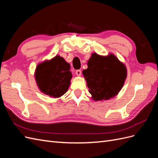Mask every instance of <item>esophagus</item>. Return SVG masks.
Here are the masks:
<instances>
[{
  "label": "esophagus",
  "instance_id": "obj_1",
  "mask_svg": "<svg viewBox=\"0 0 158 158\" xmlns=\"http://www.w3.org/2000/svg\"><path fill=\"white\" fill-rule=\"evenodd\" d=\"M76 74L77 76H81V74H82V71H81L80 70H76Z\"/></svg>",
  "mask_w": 158,
  "mask_h": 158
}]
</instances>
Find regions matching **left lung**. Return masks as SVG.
<instances>
[{
    "mask_svg": "<svg viewBox=\"0 0 158 158\" xmlns=\"http://www.w3.org/2000/svg\"><path fill=\"white\" fill-rule=\"evenodd\" d=\"M82 74L89 92L95 101L109 99L118 94L127 78L125 66L113 55L102 56L93 53Z\"/></svg>",
    "mask_w": 158,
    "mask_h": 158,
    "instance_id": "8db88e82",
    "label": "left lung"
}]
</instances>
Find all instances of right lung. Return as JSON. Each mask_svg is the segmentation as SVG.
Listing matches in <instances>:
<instances>
[{
  "label": "right lung",
  "instance_id": "1",
  "mask_svg": "<svg viewBox=\"0 0 158 158\" xmlns=\"http://www.w3.org/2000/svg\"><path fill=\"white\" fill-rule=\"evenodd\" d=\"M70 66L60 56L37 65L35 80L42 92L53 98H59L68 90L72 73Z\"/></svg>",
  "mask_w": 158,
  "mask_h": 158
}]
</instances>
